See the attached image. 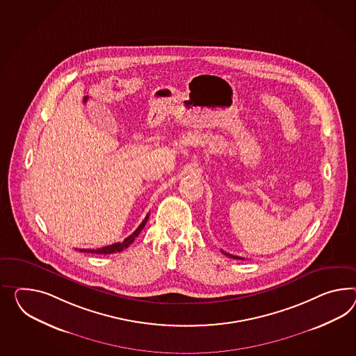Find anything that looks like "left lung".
I'll return each mask as SVG.
<instances>
[{"label":"left lung","instance_id":"8db88e82","mask_svg":"<svg viewBox=\"0 0 356 356\" xmlns=\"http://www.w3.org/2000/svg\"><path fill=\"white\" fill-rule=\"evenodd\" d=\"M222 253H225V252L222 250ZM225 254L228 255L229 258H234V259H244V258H241V257H237V255L228 254V253H225Z\"/></svg>","mask_w":356,"mask_h":356}]
</instances>
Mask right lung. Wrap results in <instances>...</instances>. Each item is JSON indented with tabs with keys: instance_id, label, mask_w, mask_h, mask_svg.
<instances>
[{
	"instance_id": "obj_1",
	"label": "right lung",
	"mask_w": 356,
	"mask_h": 356,
	"mask_svg": "<svg viewBox=\"0 0 356 356\" xmlns=\"http://www.w3.org/2000/svg\"><path fill=\"white\" fill-rule=\"evenodd\" d=\"M148 218H149V213L147 214L146 218L143 219V222L138 226L137 229H136L130 236L127 237L124 241H121V243H115V244H112V245L103 246V248H98V249H79V252H81V253H92V254H112V253L122 252V250L127 249V248L136 240V237L140 234V231L146 226Z\"/></svg>"
}]
</instances>
